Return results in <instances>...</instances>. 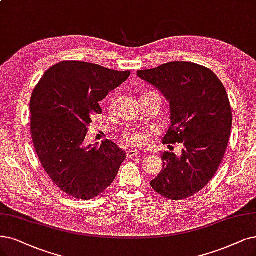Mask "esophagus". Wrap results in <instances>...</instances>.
<instances>
[{"label": "esophagus", "mask_w": 256, "mask_h": 256, "mask_svg": "<svg viewBox=\"0 0 256 256\" xmlns=\"http://www.w3.org/2000/svg\"><path fill=\"white\" fill-rule=\"evenodd\" d=\"M140 153L138 152V150H128L126 152V157L128 158H134L136 156H139Z\"/></svg>", "instance_id": "34e87169"}]
</instances>
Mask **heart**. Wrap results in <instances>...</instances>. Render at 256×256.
<instances>
[{"label":"heart","instance_id":"heart-1","mask_svg":"<svg viewBox=\"0 0 256 256\" xmlns=\"http://www.w3.org/2000/svg\"><path fill=\"white\" fill-rule=\"evenodd\" d=\"M123 140L130 146H141L146 144V138L144 133L135 128H128L123 134Z\"/></svg>","mask_w":256,"mask_h":256}]
</instances>
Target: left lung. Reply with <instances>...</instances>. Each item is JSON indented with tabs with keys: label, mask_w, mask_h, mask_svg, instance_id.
Here are the masks:
<instances>
[{
	"label": "left lung",
	"mask_w": 256,
	"mask_h": 256,
	"mask_svg": "<svg viewBox=\"0 0 256 256\" xmlns=\"http://www.w3.org/2000/svg\"><path fill=\"white\" fill-rule=\"evenodd\" d=\"M137 74L170 102L171 126L162 142L184 146L180 157L162 154L164 168L150 186L168 200H186L210 182L224 158L232 128L228 94L211 70L192 62H170Z\"/></svg>",
	"instance_id": "1"
}]
</instances>
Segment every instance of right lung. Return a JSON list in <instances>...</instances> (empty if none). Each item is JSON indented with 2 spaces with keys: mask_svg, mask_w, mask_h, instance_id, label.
I'll return each mask as SVG.
<instances>
[{
  "mask_svg": "<svg viewBox=\"0 0 256 256\" xmlns=\"http://www.w3.org/2000/svg\"><path fill=\"white\" fill-rule=\"evenodd\" d=\"M130 74L103 66L62 61L46 70L34 88L30 108V130L38 157L60 190L77 200L102 194L126 157L110 140L84 144L92 117L101 115L99 102Z\"/></svg>",
  "mask_w": 256,
  "mask_h": 256,
  "instance_id": "obj_1",
  "label": "right lung"
}]
</instances>
